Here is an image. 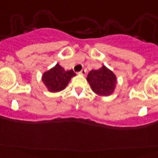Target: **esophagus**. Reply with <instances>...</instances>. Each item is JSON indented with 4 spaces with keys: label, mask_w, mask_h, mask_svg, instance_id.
I'll return each mask as SVG.
<instances>
[{
    "label": "esophagus",
    "mask_w": 158,
    "mask_h": 158,
    "mask_svg": "<svg viewBox=\"0 0 158 158\" xmlns=\"http://www.w3.org/2000/svg\"><path fill=\"white\" fill-rule=\"evenodd\" d=\"M79 74L82 75V76H85V75L86 74V70H85V69L81 70V71L79 73Z\"/></svg>",
    "instance_id": "34e87169"
}]
</instances>
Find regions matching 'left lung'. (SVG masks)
<instances>
[{
    "label": "left lung",
    "instance_id": "1",
    "mask_svg": "<svg viewBox=\"0 0 158 158\" xmlns=\"http://www.w3.org/2000/svg\"><path fill=\"white\" fill-rule=\"evenodd\" d=\"M86 79L92 90L102 97L112 95L117 85L114 73L104 65L98 69L91 70Z\"/></svg>",
    "mask_w": 158,
    "mask_h": 158
}]
</instances>
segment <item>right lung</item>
Returning <instances> with one entry per match:
<instances>
[{"instance_id":"1","label":"right lung","mask_w":158,"mask_h":158,"mask_svg":"<svg viewBox=\"0 0 158 158\" xmlns=\"http://www.w3.org/2000/svg\"><path fill=\"white\" fill-rule=\"evenodd\" d=\"M76 75L73 69L65 70L57 63L54 67L43 74L42 81L49 92H58L66 88L72 78Z\"/></svg>"}]
</instances>
